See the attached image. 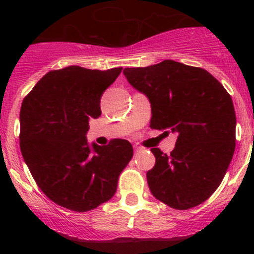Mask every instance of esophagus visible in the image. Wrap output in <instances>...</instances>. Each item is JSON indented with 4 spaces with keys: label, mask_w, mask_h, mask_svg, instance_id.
<instances>
[{
    "label": "esophagus",
    "mask_w": 254,
    "mask_h": 254,
    "mask_svg": "<svg viewBox=\"0 0 254 254\" xmlns=\"http://www.w3.org/2000/svg\"><path fill=\"white\" fill-rule=\"evenodd\" d=\"M133 150H134V154H138V152L142 151V147H140V146H133Z\"/></svg>",
    "instance_id": "34e87169"
}]
</instances>
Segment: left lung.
I'll return each mask as SVG.
<instances>
[{"mask_svg": "<svg viewBox=\"0 0 254 254\" xmlns=\"http://www.w3.org/2000/svg\"><path fill=\"white\" fill-rule=\"evenodd\" d=\"M123 72L151 103L150 127L178 133L170 155L151 149V193L176 210L201 205L220 186L234 154L232 96L206 69L172 60Z\"/></svg>", "mask_w": 254, "mask_h": 254, "instance_id": "1", "label": "left lung"}]
</instances>
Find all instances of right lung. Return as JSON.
Listing matches in <instances>:
<instances>
[{
    "mask_svg": "<svg viewBox=\"0 0 254 254\" xmlns=\"http://www.w3.org/2000/svg\"><path fill=\"white\" fill-rule=\"evenodd\" d=\"M122 67L89 69L69 66L51 71L24 98L20 109V150L31 176L57 205L86 212L107 202L132 159L127 140L89 146V121L102 114L100 98Z\"/></svg>",
    "mask_w": 254,
    "mask_h": 254,
    "instance_id": "obj_1",
    "label": "right lung"
}]
</instances>
